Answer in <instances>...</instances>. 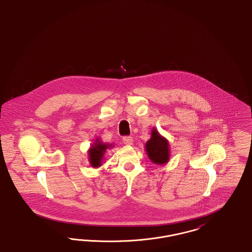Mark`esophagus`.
<instances>
[{"label": "esophagus", "mask_w": 252, "mask_h": 252, "mask_svg": "<svg viewBox=\"0 0 252 252\" xmlns=\"http://www.w3.org/2000/svg\"><path fill=\"white\" fill-rule=\"evenodd\" d=\"M123 143L125 144H127V145H131L132 143H133V139H132V137L126 136V137L123 138Z\"/></svg>", "instance_id": "1"}]
</instances>
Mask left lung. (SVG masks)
Wrapping results in <instances>:
<instances>
[{"mask_svg": "<svg viewBox=\"0 0 252 252\" xmlns=\"http://www.w3.org/2000/svg\"><path fill=\"white\" fill-rule=\"evenodd\" d=\"M144 150L150 160L155 164L162 165L167 163L170 159L169 142L155 127L152 128L151 138L146 142Z\"/></svg>", "mask_w": 252, "mask_h": 252, "instance_id": "8db88e82", "label": "left lung"}]
</instances>
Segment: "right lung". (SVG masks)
I'll return each mask as SVG.
<instances>
[{
  "label": "right lung",
  "mask_w": 252,
  "mask_h": 252,
  "mask_svg": "<svg viewBox=\"0 0 252 252\" xmlns=\"http://www.w3.org/2000/svg\"><path fill=\"white\" fill-rule=\"evenodd\" d=\"M111 147H113V144H104L102 141H100L99 138H96L94 143L91 145L88 150L90 165L94 168L101 166L106 151Z\"/></svg>",
  "instance_id": "right-lung-1"
}]
</instances>
